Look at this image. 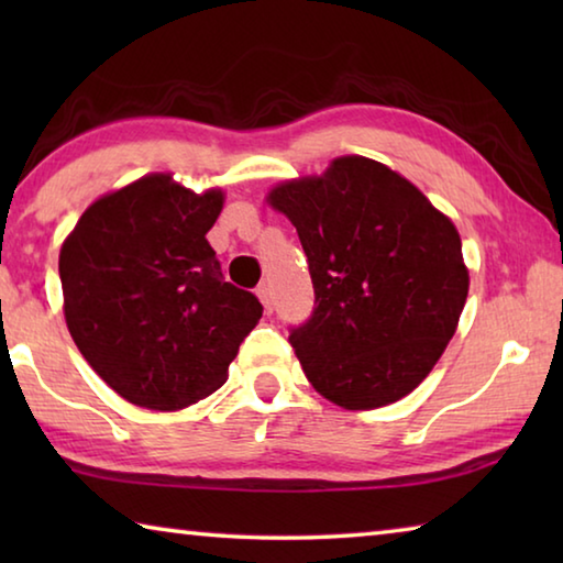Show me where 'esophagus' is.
<instances>
[{
    "label": "esophagus",
    "mask_w": 563,
    "mask_h": 563,
    "mask_svg": "<svg viewBox=\"0 0 563 563\" xmlns=\"http://www.w3.org/2000/svg\"><path fill=\"white\" fill-rule=\"evenodd\" d=\"M255 292H258L263 308L268 310V312H273V292H271V285L263 283V285H258V290H255Z\"/></svg>",
    "instance_id": "obj_1"
}]
</instances>
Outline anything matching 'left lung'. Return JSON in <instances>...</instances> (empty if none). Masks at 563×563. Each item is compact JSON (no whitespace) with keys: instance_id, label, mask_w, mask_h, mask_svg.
<instances>
[{"instance_id":"1","label":"left lung","mask_w":563,"mask_h":563,"mask_svg":"<svg viewBox=\"0 0 563 563\" xmlns=\"http://www.w3.org/2000/svg\"><path fill=\"white\" fill-rule=\"evenodd\" d=\"M308 258L316 308L290 345L322 397L397 402L430 375L464 310L470 273L450 218L395 170L342 156L271 190Z\"/></svg>"}]
</instances>
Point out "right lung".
Segmentation results:
<instances>
[{
    "label": "right lung",
    "mask_w": 563,
    "mask_h": 563,
    "mask_svg": "<svg viewBox=\"0 0 563 563\" xmlns=\"http://www.w3.org/2000/svg\"><path fill=\"white\" fill-rule=\"evenodd\" d=\"M221 208V190L198 196L154 174L91 203L62 245L66 328L131 405L180 409L213 395L263 316L206 241Z\"/></svg>",
    "instance_id": "1"
}]
</instances>
